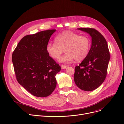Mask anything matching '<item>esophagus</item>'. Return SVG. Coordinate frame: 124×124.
<instances>
[{"label": "esophagus", "mask_w": 124, "mask_h": 124, "mask_svg": "<svg viewBox=\"0 0 124 124\" xmlns=\"http://www.w3.org/2000/svg\"><path fill=\"white\" fill-rule=\"evenodd\" d=\"M67 67V65H63V64L61 65V68L62 69H65Z\"/></svg>", "instance_id": "34e87169"}]
</instances>
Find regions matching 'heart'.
Instances as JSON below:
<instances>
[{"label": "heart", "instance_id": "b5f03b06", "mask_svg": "<svg viewBox=\"0 0 124 124\" xmlns=\"http://www.w3.org/2000/svg\"><path fill=\"white\" fill-rule=\"evenodd\" d=\"M54 42L47 43L46 52L53 59L57 60L64 49L65 53L59 59L60 62L63 63L74 60L77 62L82 61L88 55L91 47V40L88 36L80 35L70 31H65L58 34Z\"/></svg>", "mask_w": 124, "mask_h": 124}]
</instances>
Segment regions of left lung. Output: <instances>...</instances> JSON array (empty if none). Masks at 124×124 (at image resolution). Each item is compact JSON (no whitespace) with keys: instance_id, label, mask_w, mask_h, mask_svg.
I'll list each match as a JSON object with an SVG mask.
<instances>
[{"instance_id":"left-lung-1","label":"left lung","mask_w":124,"mask_h":124,"mask_svg":"<svg viewBox=\"0 0 124 124\" xmlns=\"http://www.w3.org/2000/svg\"><path fill=\"white\" fill-rule=\"evenodd\" d=\"M78 30L88 33L92 37V46L88 55L75 67L74 81L78 88L85 91L96 90L107 76L110 55L107 41L100 32L92 28Z\"/></svg>"}]
</instances>
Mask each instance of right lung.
Listing matches in <instances>:
<instances>
[{"instance_id": "right-lung-1", "label": "right lung", "mask_w": 124, "mask_h": 124, "mask_svg": "<svg viewBox=\"0 0 124 124\" xmlns=\"http://www.w3.org/2000/svg\"><path fill=\"white\" fill-rule=\"evenodd\" d=\"M55 30L27 35L13 51L12 61L18 83L37 97H46L54 90L55 75L61 66L47 54L46 47Z\"/></svg>"}]
</instances>
